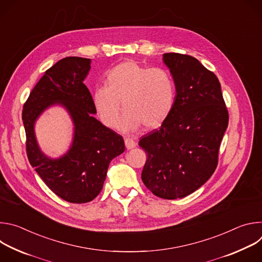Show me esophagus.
Listing matches in <instances>:
<instances>
[{
	"label": "esophagus",
	"instance_id": "34e87169",
	"mask_svg": "<svg viewBox=\"0 0 262 262\" xmlns=\"http://www.w3.org/2000/svg\"><path fill=\"white\" fill-rule=\"evenodd\" d=\"M124 143H125V146L127 149H133L136 147V142L130 138H125Z\"/></svg>",
	"mask_w": 262,
	"mask_h": 262
}]
</instances>
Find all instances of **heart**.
Listing matches in <instances>:
<instances>
[{"mask_svg":"<svg viewBox=\"0 0 262 262\" xmlns=\"http://www.w3.org/2000/svg\"><path fill=\"white\" fill-rule=\"evenodd\" d=\"M92 100L101 122L118 126L121 102L125 111L122 128L135 129L161 126L170 115L175 100V85L170 73L163 68H150L126 61L111 69L105 86L96 87Z\"/></svg>","mask_w":262,"mask_h":262,"instance_id":"1","label":"heart"}]
</instances>
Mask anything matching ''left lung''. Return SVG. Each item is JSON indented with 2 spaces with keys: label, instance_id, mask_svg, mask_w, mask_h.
I'll use <instances>...</instances> for the list:
<instances>
[{
  "label": "left lung",
  "instance_id": "left-lung-1",
  "mask_svg": "<svg viewBox=\"0 0 262 262\" xmlns=\"http://www.w3.org/2000/svg\"><path fill=\"white\" fill-rule=\"evenodd\" d=\"M163 59L176 96L161 127L139 141L147 155L141 177L156 196L173 200L198 190L214 172L229 114L212 71L189 55L167 53Z\"/></svg>",
  "mask_w": 262,
  "mask_h": 262
}]
</instances>
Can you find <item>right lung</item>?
<instances>
[{
    "instance_id": "right-lung-1",
    "label": "right lung",
    "mask_w": 262,
    "mask_h": 262,
    "mask_svg": "<svg viewBox=\"0 0 262 262\" xmlns=\"http://www.w3.org/2000/svg\"><path fill=\"white\" fill-rule=\"evenodd\" d=\"M90 62L81 57L58 61L45 72L23 108L26 150L31 166L57 196L70 203H86L96 198L103 186L108 164L125 150L123 138L92 116L96 111L91 93L83 83ZM55 103L69 111L75 124V137L65 156L51 160L36 145L33 123Z\"/></svg>"
}]
</instances>
